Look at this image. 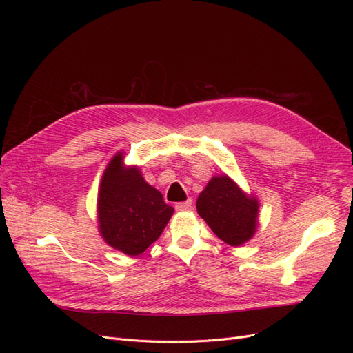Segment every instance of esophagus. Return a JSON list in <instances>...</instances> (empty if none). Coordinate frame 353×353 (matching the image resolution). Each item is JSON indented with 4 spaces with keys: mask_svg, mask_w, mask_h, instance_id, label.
<instances>
[{
    "mask_svg": "<svg viewBox=\"0 0 353 353\" xmlns=\"http://www.w3.org/2000/svg\"><path fill=\"white\" fill-rule=\"evenodd\" d=\"M190 208H191V200H190V199L185 200V201H179V203H176V205H175V209H176L178 212L188 210Z\"/></svg>",
    "mask_w": 353,
    "mask_h": 353,
    "instance_id": "34e87169",
    "label": "esophagus"
}]
</instances>
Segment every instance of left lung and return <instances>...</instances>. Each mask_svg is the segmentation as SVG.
<instances>
[{
    "label": "left lung",
    "mask_w": 353,
    "mask_h": 353,
    "mask_svg": "<svg viewBox=\"0 0 353 353\" xmlns=\"http://www.w3.org/2000/svg\"><path fill=\"white\" fill-rule=\"evenodd\" d=\"M197 213L230 245L249 241L258 228L259 201L245 194L228 175L213 176L199 194Z\"/></svg>",
    "instance_id": "1"
}]
</instances>
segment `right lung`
Segmentation results:
<instances>
[{"label": "right lung", "instance_id": "obj_1", "mask_svg": "<svg viewBox=\"0 0 353 353\" xmlns=\"http://www.w3.org/2000/svg\"><path fill=\"white\" fill-rule=\"evenodd\" d=\"M174 213L163 196L145 183L140 169L123 165L117 152L100 183L97 215L101 237L128 256L141 254L154 243Z\"/></svg>", "mask_w": 353, "mask_h": 353}]
</instances>
